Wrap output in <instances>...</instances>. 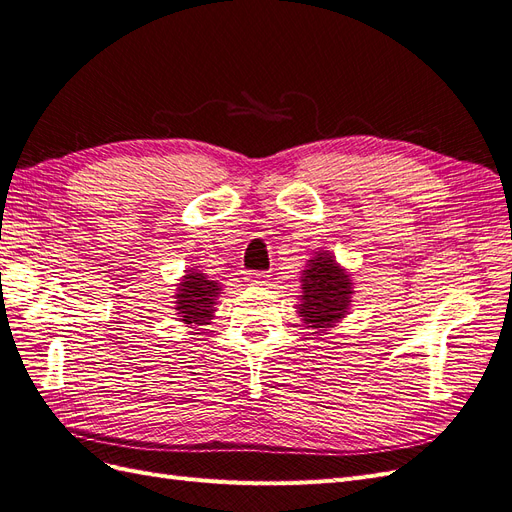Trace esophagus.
Returning <instances> with one entry per match:
<instances>
[{
    "label": "esophagus",
    "instance_id": "obj_1",
    "mask_svg": "<svg viewBox=\"0 0 512 512\" xmlns=\"http://www.w3.org/2000/svg\"><path fill=\"white\" fill-rule=\"evenodd\" d=\"M269 273L267 271H247L245 273V280L250 282L252 286H265L269 282Z\"/></svg>",
    "mask_w": 512,
    "mask_h": 512
}]
</instances>
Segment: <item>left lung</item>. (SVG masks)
<instances>
[{
    "mask_svg": "<svg viewBox=\"0 0 512 512\" xmlns=\"http://www.w3.org/2000/svg\"><path fill=\"white\" fill-rule=\"evenodd\" d=\"M352 282L329 254H318L303 271L301 316L314 329H327L344 318L350 305Z\"/></svg>",
    "mask_w": 512,
    "mask_h": 512,
    "instance_id": "left-lung-1",
    "label": "left lung"
}]
</instances>
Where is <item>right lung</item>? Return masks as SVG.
<instances>
[{
    "label": "right lung",
    "mask_w": 512,
    "mask_h": 512,
    "mask_svg": "<svg viewBox=\"0 0 512 512\" xmlns=\"http://www.w3.org/2000/svg\"><path fill=\"white\" fill-rule=\"evenodd\" d=\"M218 282L207 280V275L190 271L179 284L177 312L185 324H207L213 316V303L218 297Z\"/></svg>",
    "instance_id": "add662e5"
}]
</instances>
